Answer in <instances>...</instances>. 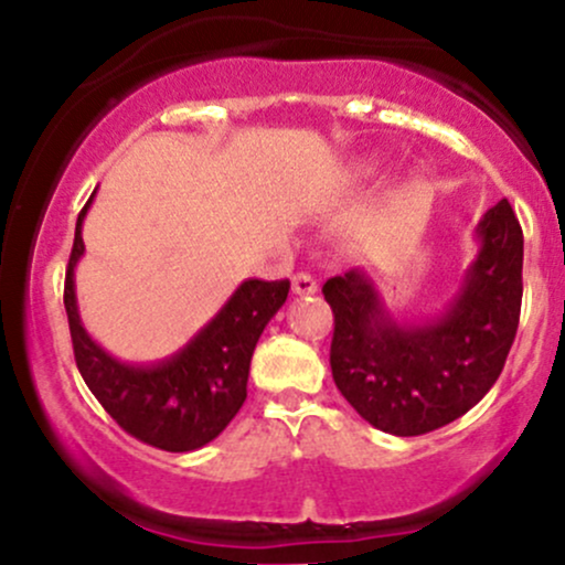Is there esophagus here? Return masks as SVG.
<instances>
[{"label":"esophagus","mask_w":565,"mask_h":565,"mask_svg":"<svg viewBox=\"0 0 565 565\" xmlns=\"http://www.w3.org/2000/svg\"><path fill=\"white\" fill-rule=\"evenodd\" d=\"M316 289H319V284H316V278L310 274H297L291 278V291H295V295H316Z\"/></svg>","instance_id":"obj_1"}]
</instances>
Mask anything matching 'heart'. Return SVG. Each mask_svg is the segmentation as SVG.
I'll use <instances>...</instances> for the list:
<instances>
[{"mask_svg": "<svg viewBox=\"0 0 565 565\" xmlns=\"http://www.w3.org/2000/svg\"><path fill=\"white\" fill-rule=\"evenodd\" d=\"M374 170H377V159L361 161V164L355 167V178H366V174H372Z\"/></svg>", "mask_w": 565, "mask_h": 565, "instance_id": "obj_1", "label": "heart"}]
</instances>
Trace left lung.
<instances>
[{"label": "left lung", "instance_id": "obj_1", "mask_svg": "<svg viewBox=\"0 0 565 565\" xmlns=\"http://www.w3.org/2000/svg\"><path fill=\"white\" fill-rule=\"evenodd\" d=\"M476 238L478 255L457 295L419 323L395 321L364 270L323 284L334 313L332 377L382 433L438 430L470 412L502 374L523 297V231L508 199L486 212Z\"/></svg>", "mask_w": 565, "mask_h": 565}]
</instances>
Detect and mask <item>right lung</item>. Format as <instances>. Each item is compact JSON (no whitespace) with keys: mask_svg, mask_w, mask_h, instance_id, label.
<instances>
[{"mask_svg":"<svg viewBox=\"0 0 565 565\" xmlns=\"http://www.w3.org/2000/svg\"><path fill=\"white\" fill-rule=\"evenodd\" d=\"M93 196L76 220L63 289L76 366L100 406L129 436L164 451L201 449L215 440L242 408L252 353L263 329L287 302L289 281L249 278L233 291L215 319L170 359L157 364H125L87 334L76 305L74 270L84 255L82 225Z\"/></svg>","mask_w":565,"mask_h":565,"instance_id":"add662e5","label":"right lung"}]
</instances>
